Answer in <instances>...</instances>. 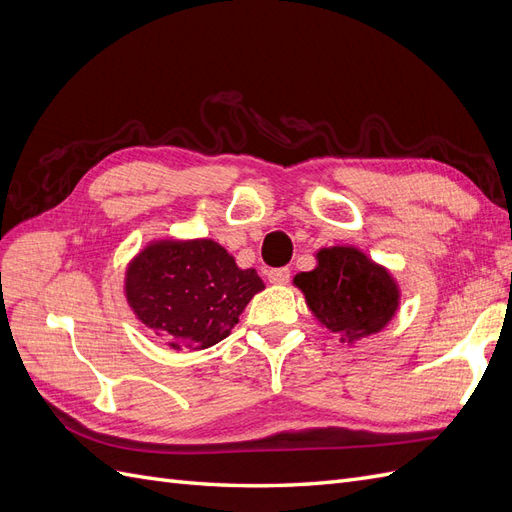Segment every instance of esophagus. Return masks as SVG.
Wrapping results in <instances>:
<instances>
[{
    "label": "esophagus",
    "instance_id": "obj_1",
    "mask_svg": "<svg viewBox=\"0 0 512 512\" xmlns=\"http://www.w3.org/2000/svg\"><path fill=\"white\" fill-rule=\"evenodd\" d=\"M267 275H269V282L271 284H288L290 282V269L288 267L271 269Z\"/></svg>",
    "mask_w": 512,
    "mask_h": 512
}]
</instances>
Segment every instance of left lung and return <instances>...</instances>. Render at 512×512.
<instances>
[{
  "instance_id": "left-lung-1",
  "label": "left lung",
  "mask_w": 512,
  "mask_h": 512,
  "mask_svg": "<svg viewBox=\"0 0 512 512\" xmlns=\"http://www.w3.org/2000/svg\"><path fill=\"white\" fill-rule=\"evenodd\" d=\"M316 318L354 342L378 333L397 309L399 290L389 271L354 247L318 252V267L294 277Z\"/></svg>"
}]
</instances>
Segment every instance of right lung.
<instances>
[{
	"label": "right lung",
	"mask_w": 512,
	"mask_h": 512,
	"mask_svg": "<svg viewBox=\"0 0 512 512\" xmlns=\"http://www.w3.org/2000/svg\"><path fill=\"white\" fill-rule=\"evenodd\" d=\"M262 288L254 269H239L209 239L149 245L134 258L126 282L134 314L173 348L222 342Z\"/></svg>",
	"instance_id": "add662e5"
}]
</instances>
